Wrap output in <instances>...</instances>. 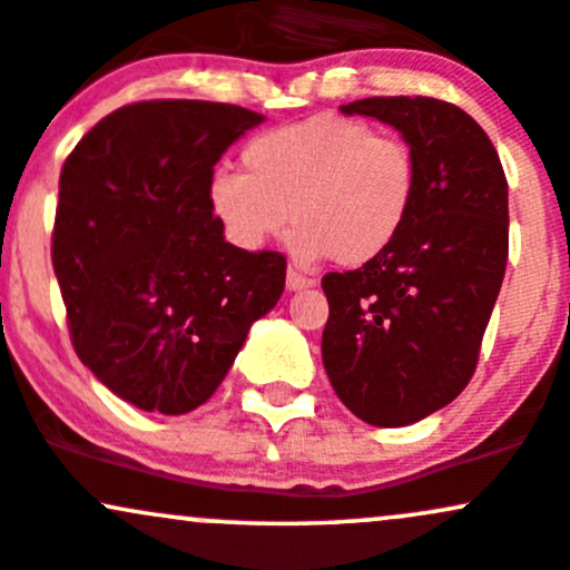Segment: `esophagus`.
Returning a JSON list of instances; mask_svg holds the SVG:
<instances>
[{"instance_id": "esophagus-1", "label": "esophagus", "mask_w": 570, "mask_h": 570, "mask_svg": "<svg viewBox=\"0 0 570 570\" xmlns=\"http://www.w3.org/2000/svg\"><path fill=\"white\" fill-rule=\"evenodd\" d=\"M316 281L311 278V275H303L297 267H289L286 269V289L289 292H301V289H308V286H314Z\"/></svg>"}]
</instances>
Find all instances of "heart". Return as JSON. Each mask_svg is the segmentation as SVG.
<instances>
[{"label": "heart", "mask_w": 570, "mask_h": 570, "mask_svg": "<svg viewBox=\"0 0 570 570\" xmlns=\"http://www.w3.org/2000/svg\"><path fill=\"white\" fill-rule=\"evenodd\" d=\"M243 175L209 179V209L237 248L256 250L286 224L297 226L301 262L333 256L344 267L380 259L406 229L421 190V166L399 134H374L361 119L316 114L245 144Z\"/></svg>", "instance_id": "heart-1"}]
</instances>
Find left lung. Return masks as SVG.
I'll return each mask as SVG.
<instances>
[{
    "label": "left lung",
    "instance_id": "left-lung-1",
    "mask_svg": "<svg viewBox=\"0 0 570 570\" xmlns=\"http://www.w3.org/2000/svg\"><path fill=\"white\" fill-rule=\"evenodd\" d=\"M393 125L421 166L415 209L380 259L322 278V363L371 426H410L472 380L508 265V179L494 144L459 106L365 98L341 106Z\"/></svg>",
    "mask_w": 570,
    "mask_h": 570
}]
</instances>
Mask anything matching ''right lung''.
I'll use <instances>...</instances> for the list:
<instances>
[{"instance_id": "right-lung-1", "label": "right lung", "mask_w": 570, "mask_h": 570, "mask_svg": "<svg viewBox=\"0 0 570 570\" xmlns=\"http://www.w3.org/2000/svg\"><path fill=\"white\" fill-rule=\"evenodd\" d=\"M262 114L141 100L100 119L59 175L51 262L76 355L119 399L185 415L218 391L286 259L226 243L207 188Z\"/></svg>"}]
</instances>
